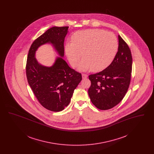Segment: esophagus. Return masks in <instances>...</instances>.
Segmentation results:
<instances>
[{
  "instance_id": "obj_1",
  "label": "esophagus",
  "mask_w": 154,
  "mask_h": 154,
  "mask_svg": "<svg viewBox=\"0 0 154 154\" xmlns=\"http://www.w3.org/2000/svg\"><path fill=\"white\" fill-rule=\"evenodd\" d=\"M82 77L83 79H85L88 77V75L86 74L82 73Z\"/></svg>"
}]
</instances>
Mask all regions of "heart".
Wrapping results in <instances>:
<instances>
[{
    "label": "heart",
    "mask_w": 154,
    "mask_h": 154,
    "mask_svg": "<svg viewBox=\"0 0 154 154\" xmlns=\"http://www.w3.org/2000/svg\"><path fill=\"white\" fill-rule=\"evenodd\" d=\"M72 43H67L66 55L70 63L75 67L82 54L79 65L82 71L91 69L97 72L110 65L118 50V40L111 32L99 29L83 30L74 33Z\"/></svg>",
    "instance_id": "1"
}]
</instances>
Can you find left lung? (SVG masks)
<instances>
[{
	"label": "left lung",
	"mask_w": 154,
	"mask_h": 154,
	"mask_svg": "<svg viewBox=\"0 0 154 154\" xmlns=\"http://www.w3.org/2000/svg\"><path fill=\"white\" fill-rule=\"evenodd\" d=\"M117 53L111 63L102 72L89 75L91 82L88 95L96 107L112 109L123 99L129 87L132 69L131 50L118 35Z\"/></svg>",
	"instance_id": "obj_1"
}]
</instances>
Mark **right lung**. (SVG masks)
I'll return each instance as SVG.
<instances>
[{"mask_svg": "<svg viewBox=\"0 0 154 154\" xmlns=\"http://www.w3.org/2000/svg\"><path fill=\"white\" fill-rule=\"evenodd\" d=\"M68 28L54 26L47 30L33 42L27 57L26 74L30 87L42 106L54 112L60 111L69 105L82 75L61 57L57 59L51 67L43 66L36 61L35 53L40 45L51 43L63 57Z\"/></svg>", "mask_w": 154, "mask_h": 154, "instance_id": "right-lung-1", "label": "right lung"}]
</instances>
